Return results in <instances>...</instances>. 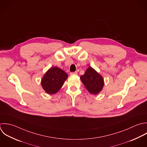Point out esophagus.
I'll list each match as a JSON object with an SVG mask.
<instances>
[{
    "label": "esophagus",
    "mask_w": 147,
    "mask_h": 147,
    "mask_svg": "<svg viewBox=\"0 0 147 147\" xmlns=\"http://www.w3.org/2000/svg\"><path fill=\"white\" fill-rule=\"evenodd\" d=\"M70 74V75H76V74H77V71L71 72Z\"/></svg>",
    "instance_id": "34e87169"
}]
</instances>
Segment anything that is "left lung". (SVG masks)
<instances>
[{
    "mask_svg": "<svg viewBox=\"0 0 147 147\" xmlns=\"http://www.w3.org/2000/svg\"><path fill=\"white\" fill-rule=\"evenodd\" d=\"M80 78L86 89L91 94H97L102 90L104 85V79L92 67H88Z\"/></svg>",
    "mask_w": 147,
    "mask_h": 147,
    "instance_id": "obj_1",
    "label": "left lung"
}]
</instances>
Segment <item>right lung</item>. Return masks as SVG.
Instances as JSON below:
<instances>
[{
  "label": "right lung",
  "mask_w": 147,
  "mask_h": 147,
  "mask_svg": "<svg viewBox=\"0 0 147 147\" xmlns=\"http://www.w3.org/2000/svg\"><path fill=\"white\" fill-rule=\"evenodd\" d=\"M67 78V74L64 71L60 68L53 67L44 75L41 85L47 93L55 94L62 88Z\"/></svg>",
  "instance_id": "right-lung-1"
}]
</instances>
